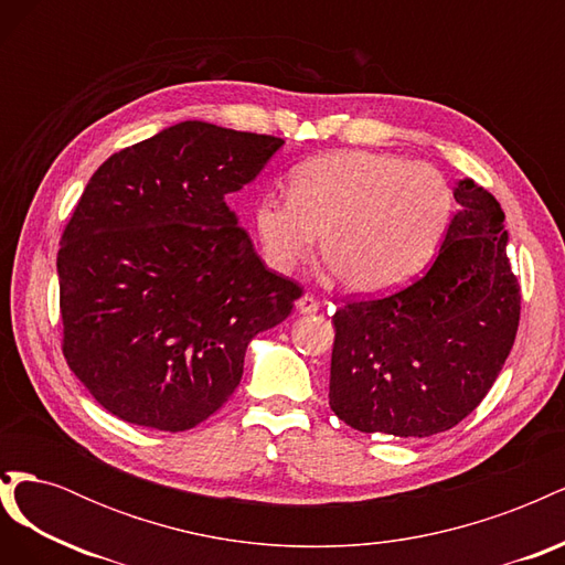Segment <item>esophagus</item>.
I'll list each match as a JSON object with an SVG mask.
<instances>
[{"mask_svg": "<svg viewBox=\"0 0 565 565\" xmlns=\"http://www.w3.org/2000/svg\"><path fill=\"white\" fill-rule=\"evenodd\" d=\"M295 306H297V311H299V313H303V316H311V313H318V311H320V301H318V299H313L311 295H303V297H299Z\"/></svg>", "mask_w": 565, "mask_h": 565, "instance_id": "obj_1", "label": "esophagus"}]
</instances>
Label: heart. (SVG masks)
I'll list each match as a JSON object with an SVG mask.
<instances>
[{"label":"heart","mask_w":565,"mask_h":565,"mask_svg":"<svg viewBox=\"0 0 565 565\" xmlns=\"http://www.w3.org/2000/svg\"><path fill=\"white\" fill-rule=\"evenodd\" d=\"M455 212L431 164L391 152L339 150L297 167L289 195L256 202L254 228L266 264L287 273L316 249L355 295L413 280L431 262Z\"/></svg>","instance_id":"obj_1"}]
</instances>
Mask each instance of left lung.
<instances>
[{
    "mask_svg": "<svg viewBox=\"0 0 565 565\" xmlns=\"http://www.w3.org/2000/svg\"><path fill=\"white\" fill-rule=\"evenodd\" d=\"M434 264L384 299L332 316L330 407L363 434L434 436L452 429L498 380L514 347L521 287L507 256L504 212L486 188L459 179Z\"/></svg>",
    "mask_w": 565,
    "mask_h": 565,
    "instance_id": "8db88e82",
    "label": "left lung"
}]
</instances>
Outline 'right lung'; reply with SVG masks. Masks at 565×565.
Segmentation results:
<instances>
[{
    "mask_svg": "<svg viewBox=\"0 0 565 565\" xmlns=\"http://www.w3.org/2000/svg\"><path fill=\"white\" fill-rule=\"evenodd\" d=\"M185 119L100 164L61 237L63 355L100 407L185 431L243 377L301 287L270 273L226 198L282 148Z\"/></svg>",
    "mask_w": 565,
    "mask_h": 565,
    "instance_id": "1",
    "label": "right lung"
}]
</instances>
